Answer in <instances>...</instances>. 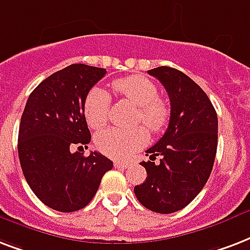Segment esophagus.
Here are the masks:
<instances>
[{
	"label": "esophagus",
	"mask_w": 250,
	"mask_h": 250,
	"mask_svg": "<svg viewBox=\"0 0 250 250\" xmlns=\"http://www.w3.org/2000/svg\"><path fill=\"white\" fill-rule=\"evenodd\" d=\"M114 167H118V169H127L129 167V163L128 161H115Z\"/></svg>",
	"instance_id": "obj_1"
}]
</instances>
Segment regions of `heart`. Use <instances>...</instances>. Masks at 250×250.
I'll use <instances>...</instances> for the list:
<instances>
[{
  "label": "heart",
  "mask_w": 250,
  "mask_h": 250,
  "mask_svg": "<svg viewBox=\"0 0 250 250\" xmlns=\"http://www.w3.org/2000/svg\"><path fill=\"white\" fill-rule=\"evenodd\" d=\"M112 91L119 98L129 101L138 107L133 125H143L152 133L165 129L170 121V104L159 97V89L150 80L143 76H128L112 83ZM110 95L100 87H93L83 102V117L93 129L104 127L108 119ZM148 142V132L142 125L131 129L108 128L94 139L97 149L110 157H127L140 149Z\"/></svg>",
  "instance_id": "b5f03b06"
}]
</instances>
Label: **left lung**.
I'll return each instance as SVG.
<instances>
[{
  "label": "left lung",
  "instance_id": "8db88e82",
  "mask_svg": "<svg viewBox=\"0 0 250 250\" xmlns=\"http://www.w3.org/2000/svg\"><path fill=\"white\" fill-rule=\"evenodd\" d=\"M148 73L167 89L171 115L163 138L146 150L149 161L140 165L146 178L133 191L146 208L171 214L186 207L208 180L218 148V115L201 86L181 70L159 66Z\"/></svg>",
  "mask_w": 250,
  "mask_h": 250
}]
</instances>
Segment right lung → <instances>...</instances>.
<instances>
[{"label": "right lung", "instance_id": "add662e5", "mask_svg": "<svg viewBox=\"0 0 250 250\" xmlns=\"http://www.w3.org/2000/svg\"><path fill=\"white\" fill-rule=\"evenodd\" d=\"M106 74L104 68L72 64L34 89L21 118L18 155L23 176L36 197L49 208L73 212L97 193L112 161L98 152L83 156L90 131L83 102Z\"/></svg>", "mask_w": 250, "mask_h": 250}]
</instances>
